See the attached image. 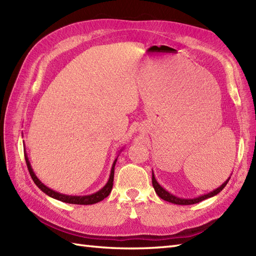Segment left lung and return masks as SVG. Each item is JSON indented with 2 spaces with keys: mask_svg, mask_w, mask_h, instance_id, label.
Masks as SVG:
<instances>
[{
  "mask_svg": "<svg viewBox=\"0 0 256 256\" xmlns=\"http://www.w3.org/2000/svg\"><path fill=\"white\" fill-rule=\"evenodd\" d=\"M231 177V176H230ZM230 177L226 179V180L221 184L220 187L216 188L212 190V192H208V194H200L198 196V197H194V198H182V197H178V196H175L172 194V192H167V190L162 187L160 182H157V179L155 178V175H154V172H152V184H153V187L155 189V192L158 194V197L162 198V200L165 201H168V202H172V204H182V206H188V204H198L200 202V201H202L204 199H208V198H211L214 197V196L218 194L222 189H224L226 186L228 182H229Z\"/></svg>",
  "mask_w": 256,
  "mask_h": 256,
  "instance_id": "left-lung-1",
  "label": "left lung"
}]
</instances>
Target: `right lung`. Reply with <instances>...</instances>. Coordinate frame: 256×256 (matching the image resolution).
<instances>
[{"label":"right lung","instance_id":"right-lung-1","mask_svg":"<svg viewBox=\"0 0 256 256\" xmlns=\"http://www.w3.org/2000/svg\"><path fill=\"white\" fill-rule=\"evenodd\" d=\"M124 148H122L120 150L118 154L121 153ZM118 157L114 160L113 164H112V168H111V172H110V177H108L106 184L103 186L100 190H98L96 192L91 194H86V196H72V194H60L56 192V190H52L50 187H47L46 184H42L38 177L36 176V174L34 172L32 168V165L28 160V156H27L26 152H25V160H26V165L27 168H28V172L30 174V177L32 179V182L36 184V186L40 188L42 192H45L47 196L50 197L57 199L59 201H62V202H67V204H94L96 202H100L101 200H103L104 198H106L108 194H110L112 187H113V179H114V167H116Z\"/></svg>","mask_w":256,"mask_h":256}]
</instances>
